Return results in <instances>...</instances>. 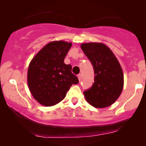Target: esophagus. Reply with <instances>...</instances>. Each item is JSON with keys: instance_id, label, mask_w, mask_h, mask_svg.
I'll return each instance as SVG.
<instances>
[{"instance_id": "obj_1", "label": "esophagus", "mask_w": 146, "mask_h": 146, "mask_svg": "<svg viewBox=\"0 0 146 146\" xmlns=\"http://www.w3.org/2000/svg\"><path fill=\"white\" fill-rule=\"evenodd\" d=\"M77 77H78V79H79V81H80L81 78H82V75H81V74H78V75H77Z\"/></svg>"}]
</instances>
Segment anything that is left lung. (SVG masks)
<instances>
[{
	"label": "left lung",
	"mask_w": 146,
	"mask_h": 146,
	"mask_svg": "<svg viewBox=\"0 0 146 146\" xmlns=\"http://www.w3.org/2000/svg\"><path fill=\"white\" fill-rule=\"evenodd\" d=\"M81 49L91 62L95 79L92 87L84 91L89 104L96 108L110 106L121 95L123 88V73L112 50L103 43H82Z\"/></svg>",
	"instance_id": "left-lung-1"
}]
</instances>
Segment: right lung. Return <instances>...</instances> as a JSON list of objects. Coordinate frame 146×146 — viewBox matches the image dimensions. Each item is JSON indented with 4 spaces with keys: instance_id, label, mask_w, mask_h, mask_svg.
Returning a JSON list of instances; mask_svg holds the SVG:
<instances>
[{
    "instance_id": "right-lung-1",
    "label": "right lung",
    "mask_w": 146,
    "mask_h": 146,
    "mask_svg": "<svg viewBox=\"0 0 146 146\" xmlns=\"http://www.w3.org/2000/svg\"><path fill=\"white\" fill-rule=\"evenodd\" d=\"M72 42L52 41L47 44L29 64L27 80L32 96L43 106H53L65 98L73 84L79 82L72 66L64 64Z\"/></svg>"
}]
</instances>
